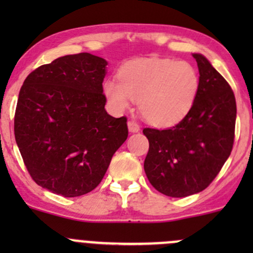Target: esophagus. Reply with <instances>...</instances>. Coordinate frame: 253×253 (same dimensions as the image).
<instances>
[{
	"label": "esophagus",
	"mask_w": 253,
	"mask_h": 253,
	"mask_svg": "<svg viewBox=\"0 0 253 253\" xmlns=\"http://www.w3.org/2000/svg\"><path fill=\"white\" fill-rule=\"evenodd\" d=\"M127 125H128L129 132H132V133H136V132H138L141 129V127H139V125L136 121H128Z\"/></svg>",
	"instance_id": "1"
}]
</instances>
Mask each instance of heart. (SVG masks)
<instances>
[{
  "instance_id": "heart-1",
  "label": "heart",
  "mask_w": 253,
  "mask_h": 253,
  "mask_svg": "<svg viewBox=\"0 0 253 253\" xmlns=\"http://www.w3.org/2000/svg\"><path fill=\"white\" fill-rule=\"evenodd\" d=\"M119 79H108L104 93L116 110L138 101L139 112L157 127L178 124L192 109L200 90V75L191 63L147 57L127 62Z\"/></svg>"
}]
</instances>
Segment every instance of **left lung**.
<instances>
[{
    "instance_id": "8db88e82",
    "label": "left lung",
    "mask_w": 253,
    "mask_h": 253,
    "mask_svg": "<svg viewBox=\"0 0 253 253\" xmlns=\"http://www.w3.org/2000/svg\"><path fill=\"white\" fill-rule=\"evenodd\" d=\"M200 90L191 111L167 129L147 128L144 171L153 187L169 197H187L208 187L233 150L236 101L223 76L205 56L193 53Z\"/></svg>"
}]
</instances>
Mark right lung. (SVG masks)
<instances>
[{
  "label": "right lung",
  "instance_id": "1",
  "mask_svg": "<svg viewBox=\"0 0 253 253\" xmlns=\"http://www.w3.org/2000/svg\"><path fill=\"white\" fill-rule=\"evenodd\" d=\"M104 58L58 57L33 71L20 88L14 137L25 168L42 188L63 197L93 191L127 139V117L105 110Z\"/></svg>",
  "mask_w": 253,
  "mask_h": 253
}]
</instances>
